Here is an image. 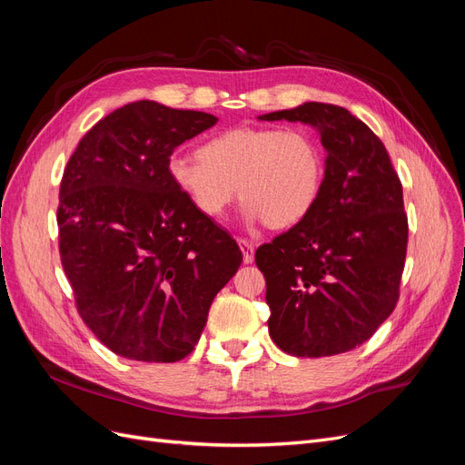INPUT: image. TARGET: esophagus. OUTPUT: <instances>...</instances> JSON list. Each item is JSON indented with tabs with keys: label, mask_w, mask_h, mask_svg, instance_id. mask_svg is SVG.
Masks as SVG:
<instances>
[{
	"label": "esophagus",
	"mask_w": 465,
	"mask_h": 465,
	"mask_svg": "<svg viewBox=\"0 0 465 465\" xmlns=\"http://www.w3.org/2000/svg\"><path fill=\"white\" fill-rule=\"evenodd\" d=\"M238 244H241V248H242V260H244V263L254 262V252H256L254 242L248 241V238H238Z\"/></svg>",
	"instance_id": "34e87169"
}]
</instances>
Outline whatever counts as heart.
I'll use <instances>...</instances> for the list:
<instances>
[{
    "label": "heart",
    "instance_id": "heart-1",
    "mask_svg": "<svg viewBox=\"0 0 465 465\" xmlns=\"http://www.w3.org/2000/svg\"><path fill=\"white\" fill-rule=\"evenodd\" d=\"M323 168L322 145L306 128L241 125L211 137L198 157L176 154L168 174L207 219H221L238 190L248 219L283 231L314 209Z\"/></svg>",
    "mask_w": 465,
    "mask_h": 465
}]
</instances>
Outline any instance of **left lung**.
Here are the masks:
<instances>
[{
	"label": "left lung",
	"instance_id": "8db88e82",
	"mask_svg": "<svg viewBox=\"0 0 465 465\" xmlns=\"http://www.w3.org/2000/svg\"><path fill=\"white\" fill-rule=\"evenodd\" d=\"M260 118L316 125L328 151L314 209L256 250L270 335L294 357L345 353L400 299L410 234L400 176L380 137L341 106L304 103Z\"/></svg>",
	"mask_w": 465,
	"mask_h": 465
}]
</instances>
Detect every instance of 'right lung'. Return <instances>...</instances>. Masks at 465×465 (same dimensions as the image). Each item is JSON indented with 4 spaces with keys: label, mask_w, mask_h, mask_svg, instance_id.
<instances>
[{
    "label": "right lung",
    "mask_w": 465,
    "mask_h": 465,
    "mask_svg": "<svg viewBox=\"0 0 465 465\" xmlns=\"http://www.w3.org/2000/svg\"><path fill=\"white\" fill-rule=\"evenodd\" d=\"M217 124L153 101L83 135L60 184L58 244L77 312L112 353L176 362L198 345L215 294L242 262L168 174L178 145Z\"/></svg>",
    "instance_id": "add662e5"
}]
</instances>
